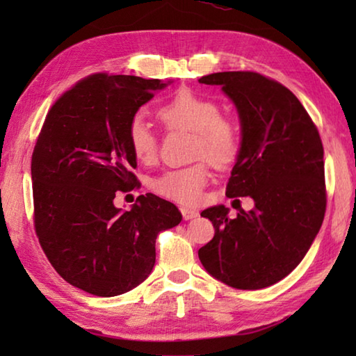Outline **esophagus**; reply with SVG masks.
<instances>
[{
  "instance_id": "obj_1",
  "label": "esophagus",
  "mask_w": 356,
  "mask_h": 356,
  "mask_svg": "<svg viewBox=\"0 0 356 356\" xmlns=\"http://www.w3.org/2000/svg\"><path fill=\"white\" fill-rule=\"evenodd\" d=\"M180 212H182L184 220H193V218H196L197 215H200L196 212V210L188 209V207H182V209H180Z\"/></svg>"
}]
</instances>
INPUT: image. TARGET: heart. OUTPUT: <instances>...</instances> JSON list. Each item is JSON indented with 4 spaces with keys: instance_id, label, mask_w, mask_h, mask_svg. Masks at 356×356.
Masks as SVG:
<instances>
[{
    "instance_id": "1",
    "label": "heart",
    "mask_w": 356,
    "mask_h": 356,
    "mask_svg": "<svg viewBox=\"0 0 356 356\" xmlns=\"http://www.w3.org/2000/svg\"><path fill=\"white\" fill-rule=\"evenodd\" d=\"M159 118L168 129L195 131L193 152L204 156L213 166H227L237 156L240 147L238 130L231 120L220 116L215 100L191 89L180 91L159 108ZM130 152L143 165H152L159 155V141L141 118L131 120L127 130ZM209 182V170L204 163L170 170L156 177L152 188L160 196L184 206H195L202 200Z\"/></svg>"
}]
</instances>
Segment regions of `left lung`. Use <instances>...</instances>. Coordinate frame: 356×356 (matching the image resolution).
<instances>
[{
  "label": "left lung",
  "instance_id": "8db88e82",
  "mask_svg": "<svg viewBox=\"0 0 356 356\" xmlns=\"http://www.w3.org/2000/svg\"><path fill=\"white\" fill-rule=\"evenodd\" d=\"M197 81L221 86L236 105L240 149L226 195L254 201L236 218L225 206L202 210L215 236L197 251L200 261L231 287H268L297 267L322 226L327 193L321 136L300 100L278 81L256 72H216Z\"/></svg>",
  "mask_w": 356,
  "mask_h": 356
}]
</instances>
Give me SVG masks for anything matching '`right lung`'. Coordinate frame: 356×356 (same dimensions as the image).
Masks as SVG:
<instances>
[{
    "label": "right lung",
    "mask_w": 356,
    "mask_h": 356,
    "mask_svg": "<svg viewBox=\"0 0 356 356\" xmlns=\"http://www.w3.org/2000/svg\"><path fill=\"white\" fill-rule=\"evenodd\" d=\"M171 83L95 74L47 114L31 159L35 234L56 272L84 292L116 297L140 286L154 268L156 236L182 221L152 193L130 210L113 202L138 185L129 125Z\"/></svg>",
    "instance_id": "1"
}]
</instances>
